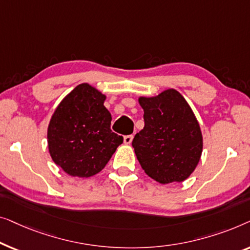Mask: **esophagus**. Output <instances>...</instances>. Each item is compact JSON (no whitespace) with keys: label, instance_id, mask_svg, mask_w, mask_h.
Here are the masks:
<instances>
[{"label":"esophagus","instance_id":"34e87169","mask_svg":"<svg viewBox=\"0 0 250 250\" xmlns=\"http://www.w3.org/2000/svg\"><path fill=\"white\" fill-rule=\"evenodd\" d=\"M132 138H133V136H132V135L125 136V138H124V142H125V145H130V144H131V142H132Z\"/></svg>","mask_w":250,"mask_h":250}]
</instances>
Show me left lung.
Wrapping results in <instances>:
<instances>
[{
  "instance_id": "8db88e82",
  "label": "left lung",
  "mask_w": 250,
  "mask_h": 250,
  "mask_svg": "<svg viewBox=\"0 0 250 250\" xmlns=\"http://www.w3.org/2000/svg\"><path fill=\"white\" fill-rule=\"evenodd\" d=\"M138 102L145 126L135 136L132 147L143 170L162 185L185 181L203 152L202 131L191 107L172 88Z\"/></svg>"
}]
</instances>
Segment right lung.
<instances>
[{
	"instance_id": "1",
	"label": "right lung",
	"mask_w": 250,
	"mask_h": 250,
	"mask_svg": "<svg viewBox=\"0 0 250 250\" xmlns=\"http://www.w3.org/2000/svg\"><path fill=\"white\" fill-rule=\"evenodd\" d=\"M106 96L80 83L61 101L47 128L48 152L71 177L88 178L105 167L124 137L112 132Z\"/></svg>"
}]
</instances>
